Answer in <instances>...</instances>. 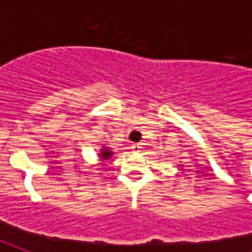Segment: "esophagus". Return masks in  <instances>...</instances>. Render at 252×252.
<instances>
[{"label": "esophagus", "instance_id": "esophagus-1", "mask_svg": "<svg viewBox=\"0 0 252 252\" xmlns=\"http://www.w3.org/2000/svg\"><path fill=\"white\" fill-rule=\"evenodd\" d=\"M132 150H133L134 153H138V152L141 150V146L138 145V144H133V145H132Z\"/></svg>", "mask_w": 252, "mask_h": 252}]
</instances>
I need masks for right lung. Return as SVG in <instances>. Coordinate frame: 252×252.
<instances>
[{
	"label": "right lung",
	"mask_w": 252,
	"mask_h": 252,
	"mask_svg": "<svg viewBox=\"0 0 252 252\" xmlns=\"http://www.w3.org/2000/svg\"><path fill=\"white\" fill-rule=\"evenodd\" d=\"M112 153H114V152H111L108 148H103V149L100 150V158H102V159H110Z\"/></svg>",
	"instance_id": "right-lung-1"
}]
</instances>
